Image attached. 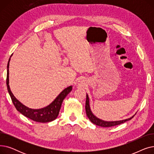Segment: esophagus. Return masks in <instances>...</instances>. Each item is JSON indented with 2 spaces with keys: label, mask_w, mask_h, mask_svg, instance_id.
I'll list each match as a JSON object with an SVG mask.
<instances>
[{
  "label": "esophagus",
  "mask_w": 154,
  "mask_h": 154,
  "mask_svg": "<svg viewBox=\"0 0 154 154\" xmlns=\"http://www.w3.org/2000/svg\"><path fill=\"white\" fill-rule=\"evenodd\" d=\"M83 84V83H82V82H80V84Z\"/></svg>",
  "instance_id": "esophagus-1"
}]
</instances>
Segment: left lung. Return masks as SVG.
<instances>
[{
  "instance_id": "obj_1",
  "label": "left lung",
  "mask_w": 154,
  "mask_h": 154,
  "mask_svg": "<svg viewBox=\"0 0 154 154\" xmlns=\"http://www.w3.org/2000/svg\"><path fill=\"white\" fill-rule=\"evenodd\" d=\"M85 111H86L87 116L88 118L89 119V120H91V122H92L93 124H94L103 127H112V126H115V125L121 124L127 122V121H128V120H131L134 117V116L131 118H128V119H127L125 120H119V121H112V122H107V121H104L103 120H101V119L97 117L96 116H95L93 114V113L92 112L91 107H90V104H89V98H88V96L87 94L86 95Z\"/></svg>"
}]
</instances>
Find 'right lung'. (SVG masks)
Instances as JSON below:
<instances>
[{
	"label": "right lung",
	"mask_w": 154,
	"mask_h": 154,
	"mask_svg": "<svg viewBox=\"0 0 154 154\" xmlns=\"http://www.w3.org/2000/svg\"><path fill=\"white\" fill-rule=\"evenodd\" d=\"M12 54L11 55V56ZM11 57L7 63V80L6 84L7 86V90L9 93V95L11 97L12 101L16 108L19 112H20L22 115L28 117L29 119L38 122H49L51 121L54 120L57 117L59 113L62 106V103L63 99L66 98V97L70 93L72 89V86H69L61 92V93L57 97L56 99L48 106L39 109H30L23 105L20 102H19L16 99L13 94L12 93L10 87L9 85V62Z\"/></svg>",
	"instance_id": "obj_1"
}]
</instances>
